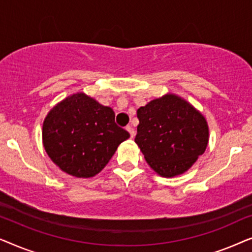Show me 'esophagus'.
I'll use <instances>...</instances> for the list:
<instances>
[{
	"label": "esophagus",
	"instance_id": "esophagus-1",
	"mask_svg": "<svg viewBox=\"0 0 252 252\" xmlns=\"http://www.w3.org/2000/svg\"><path fill=\"white\" fill-rule=\"evenodd\" d=\"M126 129H127V132L129 133L130 137H132V139H133V137L135 136V130H134L133 127H132V126H127V127H126Z\"/></svg>",
	"mask_w": 252,
	"mask_h": 252
}]
</instances>
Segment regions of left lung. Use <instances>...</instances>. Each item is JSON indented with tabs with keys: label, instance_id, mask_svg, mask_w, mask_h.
Segmentation results:
<instances>
[{
	"label": "left lung",
	"instance_id": "left-lung-1",
	"mask_svg": "<svg viewBox=\"0 0 252 252\" xmlns=\"http://www.w3.org/2000/svg\"><path fill=\"white\" fill-rule=\"evenodd\" d=\"M135 143L158 175L177 177L188 171L209 143L205 117L179 95L167 93L137 109Z\"/></svg>",
	"mask_w": 252,
	"mask_h": 252
}]
</instances>
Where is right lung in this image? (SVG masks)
<instances>
[{"label":"right lung","instance_id":"right-lung-1","mask_svg":"<svg viewBox=\"0 0 252 252\" xmlns=\"http://www.w3.org/2000/svg\"><path fill=\"white\" fill-rule=\"evenodd\" d=\"M129 133L115 123V112L85 93L57 103L43 120L42 143L50 159L75 178L98 174Z\"/></svg>","mask_w":252,"mask_h":252}]
</instances>
